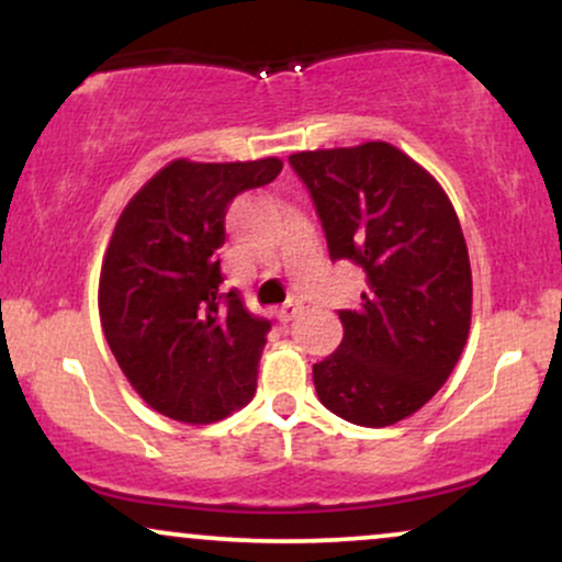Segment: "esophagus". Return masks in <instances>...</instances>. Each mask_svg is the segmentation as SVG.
Listing matches in <instances>:
<instances>
[{"label":"esophagus","mask_w":562,"mask_h":562,"mask_svg":"<svg viewBox=\"0 0 562 562\" xmlns=\"http://www.w3.org/2000/svg\"><path fill=\"white\" fill-rule=\"evenodd\" d=\"M301 308H303V303L295 299V301H288L285 306L280 308V312H277V317H280L282 322H290V319H295L301 314Z\"/></svg>","instance_id":"esophagus-1"}]
</instances>
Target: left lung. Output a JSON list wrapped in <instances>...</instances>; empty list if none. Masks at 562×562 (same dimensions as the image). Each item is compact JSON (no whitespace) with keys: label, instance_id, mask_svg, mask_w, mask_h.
I'll list each match as a JSON object with an SVG mask.
<instances>
[{"label":"left lung","instance_id":"8db88e82","mask_svg":"<svg viewBox=\"0 0 562 562\" xmlns=\"http://www.w3.org/2000/svg\"><path fill=\"white\" fill-rule=\"evenodd\" d=\"M288 160L330 259L367 274L362 303L338 312V351L314 364L319 402L364 428L404 420L447 383L468 340L473 274L460 218L436 179L389 142Z\"/></svg>","mask_w":562,"mask_h":562}]
</instances>
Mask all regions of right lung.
Wrapping results in <instances>:
<instances>
[{
	"instance_id": "add662e5",
	"label": "right lung",
	"mask_w": 562,
	"mask_h": 562,
	"mask_svg": "<svg viewBox=\"0 0 562 562\" xmlns=\"http://www.w3.org/2000/svg\"><path fill=\"white\" fill-rule=\"evenodd\" d=\"M282 160L160 169L115 224L100 274V322L134 391L160 415L205 425L254 398L269 322L222 293L224 216L274 182Z\"/></svg>"
}]
</instances>
